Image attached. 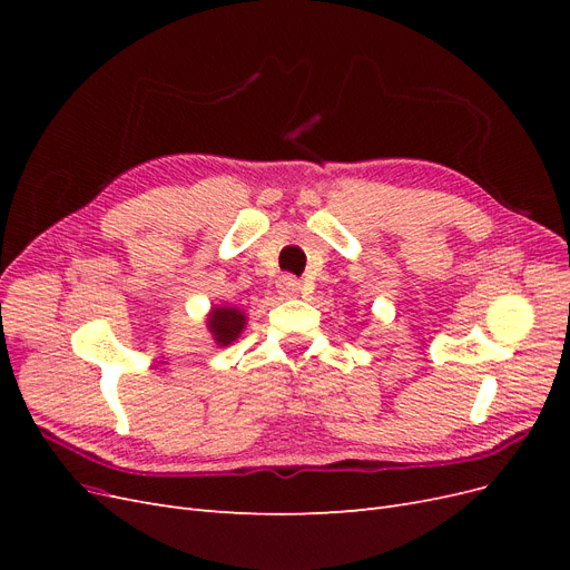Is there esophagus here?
Returning <instances> with one entry per match:
<instances>
[{"label":"esophagus","instance_id":"obj_1","mask_svg":"<svg viewBox=\"0 0 570 570\" xmlns=\"http://www.w3.org/2000/svg\"><path fill=\"white\" fill-rule=\"evenodd\" d=\"M278 292L283 297H299L302 283L295 278V275H283V278L278 281Z\"/></svg>","mask_w":570,"mask_h":570}]
</instances>
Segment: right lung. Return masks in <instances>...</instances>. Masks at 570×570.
<instances>
[{
  "instance_id": "obj_1",
  "label": "right lung",
  "mask_w": 570,
  "mask_h": 570,
  "mask_svg": "<svg viewBox=\"0 0 570 570\" xmlns=\"http://www.w3.org/2000/svg\"><path fill=\"white\" fill-rule=\"evenodd\" d=\"M245 325L247 316L245 312H239L237 306H214L209 312V318H206V327H209L214 342L220 344V347L233 344L239 337V333L245 331Z\"/></svg>"
}]
</instances>
